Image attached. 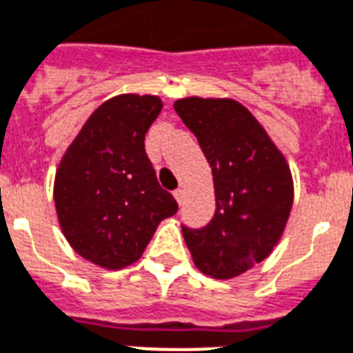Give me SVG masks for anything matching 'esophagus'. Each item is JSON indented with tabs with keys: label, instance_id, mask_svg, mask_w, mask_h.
<instances>
[{
	"label": "esophagus",
	"instance_id": "34e87169",
	"mask_svg": "<svg viewBox=\"0 0 353 353\" xmlns=\"http://www.w3.org/2000/svg\"><path fill=\"white\" fill-rule=\"evenodd\" d=\"M174 199L179 201V205H182V201H184V195H186V192L182 190V188H179V190H174Z\"/></svg>",
	"mask_w": 353,
	"mask_h": 353
}]
</instances>
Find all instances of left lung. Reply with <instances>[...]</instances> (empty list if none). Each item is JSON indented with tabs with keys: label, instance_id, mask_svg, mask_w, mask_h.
Masks as SVG:
<instances>
[{
	"label": "left lung",
	"instance_id": "8db88e82",
	"mask_svg": "<svg viewBox=\"0 0 353 353\" xmlns=\"http://www.w3.org/2000/svg\"><path fill=\"white\" fill-rule=\"evenodd\" d=\"M182 123L212 167L216 212L201 229L182 225L195 266L230 279L268 259L292 210V174L255 117L229 98H182Z\"/></svg>",
	"mask_w": 353,
	"mask_h": 353
}]
</instances>
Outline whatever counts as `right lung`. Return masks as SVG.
Instances as JSON below:
<instances>
[{
    "label": "right lung",
    "mask_w": 353,
    "mask_h": 353,
    "mask_svg": "<svg viewBox=\"0 0 353 353\" xmlns=\"http://www.w3.org/2000/svg\"><path fill=\"white\" fill-rule=\"evenodd\" d=\"M161 105L150 94L111 98L87 119L57 167L54 201L63 234L97 266L136 262L161 219L179 210L145 152V134Z\"/></svg>",
    "instance_id": "right-lung-1"
}]
</instances>
